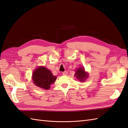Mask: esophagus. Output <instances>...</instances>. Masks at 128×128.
Returning <instances> with one entry per match:
<instances>
[{
  "instance_id": "1",
  "label": "esophagus",
  "mask_w": 128,
  "mask_h": 128,
  "mask_svg": "<svg viewBox=\"0 0 128 128\" xmlns=\"http://www.w3.org/2000/svg\"><path fill=\"white\" fill-rule=\"evenodd\" d=\"M67 74H68V73H67V71H64V72L63 73H62V74L63 75H67Z\"/></svg>"
}]
</instances>
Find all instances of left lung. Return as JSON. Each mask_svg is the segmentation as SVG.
I'll list each match as a JSON object with an SVG mask.
<instances>
[{"label": "left lung", "mask_w": 128, "mask_h": 128, "mask_svg": "<svg viewBox=\"0 0 128 128\" xmlns=\"http://www.w3.org/2000/svg\"><path fill=\"white\" fill-rule=\"evenodd\" d=\"M74 76L80 82H84L88 77L89 74L87 72L85 71L84 67H80L76 70Z\"/></svg>", "instance_id": "1"}]
</instances>
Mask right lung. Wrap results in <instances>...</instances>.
<instances>
[{
	"mask_svg": "<svg viewBox=\"0 0 128 128\" xmlns=\"http://www.w3.org/2000/svg\"><path fill=\"white\" fill-rule=\"evenodd\" d=\"M56 78L50 70L43 66L38 67L32 74L33 83L45 90H49L51 84L54 83Z\"/></svg>",
	"mask_w": 128,
	"mask_h": 128,
	"instance_id": "obj_1",
	"label": "right lung"
}]
</instances>
